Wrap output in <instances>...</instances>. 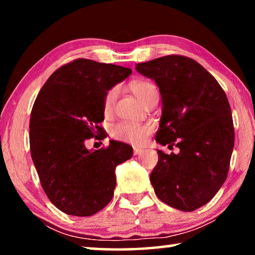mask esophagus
Wrapping results in <instances>:
<instances>
[{"label":"esophagus","instance_id":"1","mask_svg":"<svg viewBox=\"0 0 255 255\" xmlns=\"http://www.w3.org/2000/svg\"><path fill=\"white\" fill-rule=\"evenodd\" d=\"M144 149L143 148H138V147H133V155H139L140 153H143Z\"/></svg>","mask_w":255,"mask_h":255}]
</instances>
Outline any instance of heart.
<instances>
[{
    "instance_id": "obj_1",
    "label": "heart",
    "mask_w": 255,
    "mask_h": 255,
    "mask_svg": "<svg viewBox=\"0 0 255 255\" xmlns=\"http://www.w3.org/2000/svg\"><path fill=\"white\" fill-rule=\"evenodd\" d=\"M131 90L135 96L146 106L155 96H158L157 89L153 83L148 81H136L131 84ZM119 90L117 86H114L108 90L103 98V114L110 116L115 109L117 101ZM153 131L150 125H137L127 122H119L112 125L110 128V135L115 139L125 141L132 145H141L145 143L146 138Z\"/></svg>"
}]
</instances>
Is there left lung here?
Masks as SVG:
<instances>
[{
  "label": "left lung",
  "instance_id": "8db88e82",
  "mask_svg": "<svg viewBox=\"0 0 255 255\" xmlns=\"http://www.w3.org/2000/svg\"><path fill=\"white\" fill-rule=\"evenodd\" d=\"M136 70L155 80L162 96L155 139L180 148L178 154L157 150L149 176L154 191L175 209L200 208L218 192L230 170L235 133L226 94L206 68L182 55L139 63Z\"/></svg>",
  "mask_w": 255,
  "mask_h": 255
}]
</instances>
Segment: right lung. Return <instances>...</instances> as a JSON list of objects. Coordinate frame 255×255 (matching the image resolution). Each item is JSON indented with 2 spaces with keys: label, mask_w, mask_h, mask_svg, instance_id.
I'll use <instances>...</instances> for the list:
<instances>
[{
  "label": "right lung",
  "mask_w": 255,
  "mask_h": 255,
  "mask_svg": "<svg viewBox=\"0 0 255 255\" xmlns=\"http://www.w3.org/2000/svg\"><path fill=\"white\" fill-rule=\"evenodd\" d=\"M114 64L77 58L56 70L38 93L29 124L30 152L41 187L63 213L86 217L114 197L116 167L132 156V147L111 140L89 150L86 141L105 139L103 98L130 75Z\"/></svg>",
  "instance_id": "obj_1"
}]
</instances>
